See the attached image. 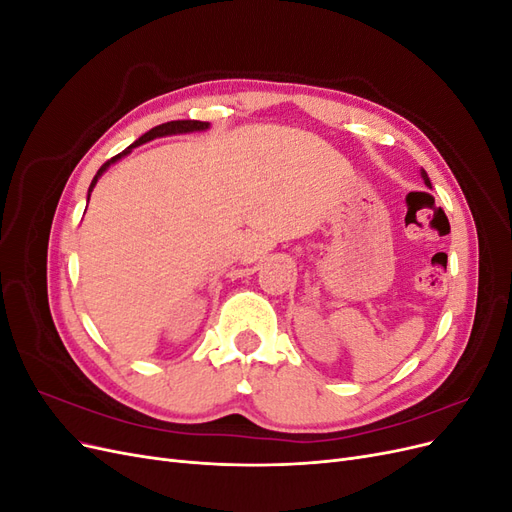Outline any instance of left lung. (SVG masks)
<instances>
[{
	"label": "left lung",
	"instance_id": "obj_1",
	"mask_svg": "<svg viewBox=\"0 0 512 512\" xmlns=\"http://www.w3.org/2000/svg\"><path fill=\"white\" fill-rule=\"evenodd\" d=\"M421 177H423V181H425V185H427V188H431V181H429V177H427V173H425V170H421Z\"/></svg>",
	"mask_w": 512,
	"mask_h": 512
}]
</instances>
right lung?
Instances as JSON below:
<instances>
[{
	"mask_svg": "<svg viewBox=\"0 0 512 512\" xmlns=\"http://www.w3.org/2000/svg\"><path fill=\"white\" fill-rule=\"evenodd\" d=\"M203 130H209V121H194V119H183V121H168V123H162V126H156V128H151L149 132H145L141 138H138V141H134L128 149H123L121 153H117L115 158H111L108 162H104L102 166H100V170H98V175L94 177V181H91V185H89V192H87V203H89V196H91V190L96 188V183H98V179L102 177V173H106V168L111 166V164H115V162H119L121 158H126L128 153L134 149V147H138V145H143V143H149V141H153V138H162V136H173V134H190V132H203Z\"/></svg>",
	"mask_w": 512,
	"mask_h": 512,
	"instance_id": "obj_1",
	"label": "right lung"
}]
</instances>
